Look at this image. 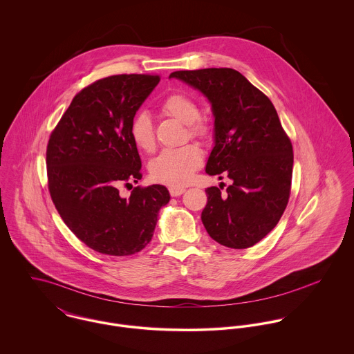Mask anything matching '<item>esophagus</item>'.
Returning <instances> with one entry per match:
<instances>
[{
	"label": "esophagus",
	"instance_id": "obj_1",
	"mask_svg": "<svg viewBox=\"0 0 354 354\" xmlns=\"http://www.w3.org/2000/svg\"><path fill=\"white\" fill-rule=\"evenodd\" d=\"M169 192H170V195L171 196H180V195H183L184 192H185V189L184 188H181V187H169Z\"/></svg>",
	"mask_w": 354,
	"mask_h": 354
}]
</instances>
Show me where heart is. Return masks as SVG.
Listing matches in <instances>:
<instances>
[{"label":"heart","mask_w":354,"mask_h":354,"mask_svg":"<svg viewBox=\"0 0 354 354\" xmlns=\"http://www.w3.org/2000/svg\"><path fill=\"white\" fill-rule=\"evenodd\" d=\"M159 109L162 113L177 118L185 124V138L205 140L209 135V125L199 114V106L185 93L174 91L165 97ZM129 138L135 147L142 152L155 149V129L151 117L140 111L129 122ZM203 153L195 145H185L178 149L159 152L149 165L150 176L156 183L170 187H181L191 181L195 171L202 166Z\"/></svg>","instance_id":"heart-1"}]
</instances>
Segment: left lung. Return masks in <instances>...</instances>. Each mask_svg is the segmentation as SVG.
<instances>
[{"label": "left lung", "mask_w": 354, "mask_h": 354, "mask_svg": "<svg viewBox=\"0 0 354 354\" xmlns=\"http://www.w3.org/2000/svg\"><path fill=\"white\" fill-rule=\"evenodd\" d=\"M212 104L215 147L207 160L209 176L223 183L205 189L202 222L212 240L244 250L263 240L279 222L292 189L293 146L272 102L232 68L176 71Z\"/></svg>", "instance_id": "8db88e82"}]
</instances>
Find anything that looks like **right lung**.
I'll return each mask as SVG.
<instances>
[{
    "mask_svg": "<svg viewBox=\"0 0 354 354\" xmlns=\"http://www.w3.org/2000/svg\"><path fill=\"white\" fill-rule=\"evenodd\" d=\"M159 75H113L75 95L51 131L48 187L71 232L110 256L140 252L151 241L158 211L170 201L163 185L120 188L142 178L129 122L159 83Z\"/></svg>",
    "mask_w": 354,
    "mask_h": 354,
    "instance_id": "obj_1",
    "label": "right lung"
}]
</instances>
